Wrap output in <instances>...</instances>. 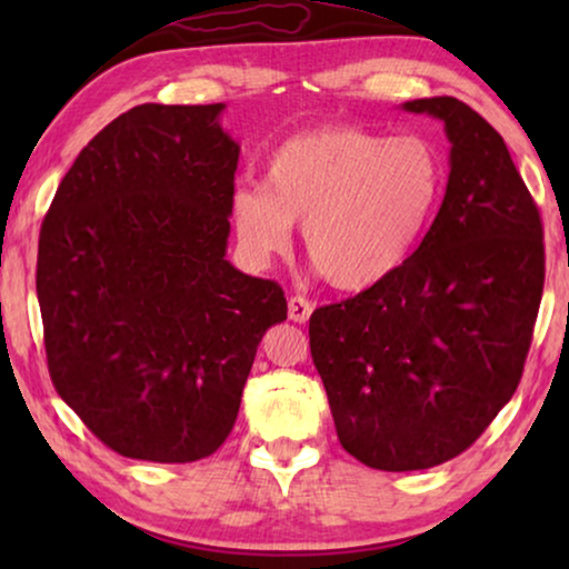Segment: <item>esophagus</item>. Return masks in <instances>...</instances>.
<instances>
[{"label": "esophagus", "instance_id": "esophagus-1", "mask_svg": "<svg viewBox=\"0 0 569 569\" xmlns=\"http://www.w3.org/2000/svg\"><path fill=\"white\" fill-rule=\"evenodd\" d=\"M287 310H290V318L295 323H306L310 313H313V302L300 298V295H295V298H290V302H287Z\"/></svg>", "mask_w": 569, "mask_h": 569}]
</instances>
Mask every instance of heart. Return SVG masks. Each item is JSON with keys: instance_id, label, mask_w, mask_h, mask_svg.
Returning a JSON list of instances; mask_svg holds the SVG:
<instances>
[{"instance_id": "1", "label": "heart", "mask_w": 569, "mask_h": 569, "mask_svg": "<svg viewBox=\"0 0 569 569\" xmlns=\"http://www.w3.org/2000/svg\"><path fill=\"white\" fill-rule=\"evenodd\" d=\"M442 186L446 166L430 139L333 123L284 139L267 181L232 193V224L240 246L267 261L302 222L310 267L341 292H365L411 259Z\"/></svg>"}]
</instances>
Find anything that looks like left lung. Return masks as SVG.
<instances>
[{
  "instance_id": "left-lung-1",
  "label": "left lung",
  "mask_w": 569,
  "mask_h": 569,
  "mask_svg": "<svg viewBox=\"0 0 569 569\" xmlns=\"http://www.w3.org/2000/svg\"><path fill=\"white\" fill-rule=\"evenodd\" d=\"M446 123L440 212L383 284L310 316V355L341 448L417 471L471 448L523 376L543 292V228L502 137L456 98L409 100Z\"/></svg>"
}]
</instances>
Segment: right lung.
Wrapping results in <instances>:
<instances>
[{"mask_svg":"<svg viewBox=\"0 0 569 569\" xmlns=\"http://www.w3.org/2000/svg\"><path fill=\"white\" fill-rule=\"evenodd\" d=\"M222 103H144L61 178L38 238L36 292L53 388L116 453L212 456L236 425L282 287L224 259L240 147Z\"/></svg>","mask_w":569,"mask_h":569,"instance_id":"obj_1","label":"right lung"}]
</instances>
